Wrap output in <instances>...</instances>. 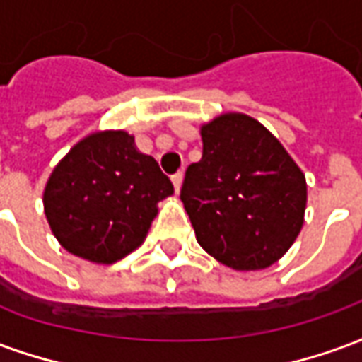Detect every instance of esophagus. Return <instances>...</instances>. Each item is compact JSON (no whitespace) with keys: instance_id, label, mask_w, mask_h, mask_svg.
Here are the masks:
<instances>
[{"instance_id":"34e87169","label":"esophagus","mask_w":362,"mask_h":362,"mask_svg":"<svg viewBox=\"0 0 362 362\" xmlns=\"http://www.w3.org/2000/svg\"><path fill=\"white\" fill-rule=\"evenodd\" d=\"M182 180H184V174H182V173L173 174V184H174V189H176V192H180Z\"/></svg>"}]
</instances>
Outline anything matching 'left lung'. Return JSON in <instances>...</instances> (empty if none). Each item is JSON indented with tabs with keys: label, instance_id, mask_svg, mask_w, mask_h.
<instances>
[{
	"label": "left lung",
	"instance_id": "1",
	"mask_svg": "<svg viewBox=\"0 0 362 362\" xmlns=\"http://www.w3.org/2000/svg\"><path fill=\"white\" fill-rule=\"evenodd\" d=\"M180 199L199 246L236 272L266 269L293 246L306 209V178L279 139L240 112L202 129Z\"/></svg>",
	"mask_w": 362,
	"mask_h": 362
}]
</instances>
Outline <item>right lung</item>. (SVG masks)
<instances>
[{"label": "right lung", "mask_w": 362, "mask_h": 362, "mask_svg": "<svg viewBox=\"0 0 362 362\" xmlns=\"http://www.w3.org/2000/svg\"><path fill=\"white\" fill-rule=\"evenodd\" d=\"M173 194V182L137 151L134 135L108 129L87 135L56 165L44 188V213L67 252L114 264L141 246L157 204Z\"/></svg>", "instance_id": "add662e5"}]
</instances>
